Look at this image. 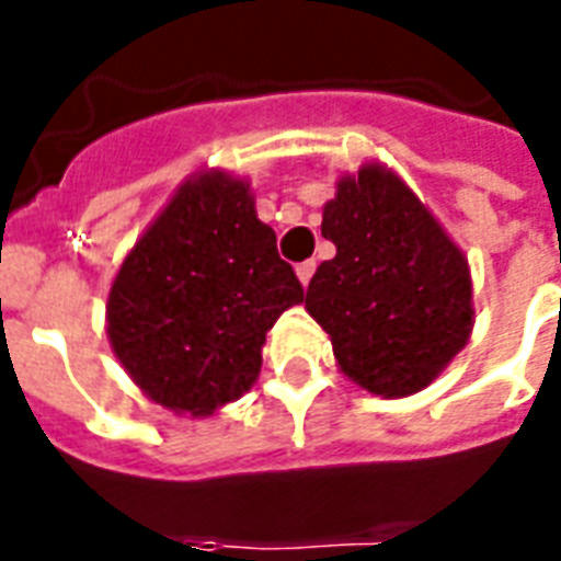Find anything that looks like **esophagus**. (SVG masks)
<instances>
[{"label": "esophagus", "instance_id": "34e87169", "mask_svg": "<svg viewBox=\"0 0 561 561\" xmlns=\"http://www.w3.org/2000/svg\"><path fill=\"white\" fill-rule=\"evenodd\" d=\"M314 271H317V264H314V262L297 264V279L302 282V285H306V288H308V282H311V276H314Z\"/></svg>", "mask_w": 561, "mask_h": 561}]
</instances>
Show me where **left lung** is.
Instances as JSON below:
<instances>
[{"mask_svg":"<svg viewBox=\"0 0 561 561\" xmlns=\"http://www.w3.org/2000/svg\"><path fill=\"white\" fill-rule=\"evenodd\" d=\"M320 229L337 253L317 267L306 311L341 373L383 399L425 390L474 329L469 259L381 162L341 174Z\"/></svg>","mask_w":561,"mask_h":561,"instance_id":"1","label":"left lung"}]
</instances>
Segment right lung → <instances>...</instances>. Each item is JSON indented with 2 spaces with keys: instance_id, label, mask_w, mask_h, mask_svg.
<instances>
[{
  "instance_id": "add662e5",
  "label": "right lung",
  "mask_w": 561,
  "mask_h": 561,
  "mask_svg": "<svg viewBox=\"0 0 561 561\" xmlns=\"http://www.w3.org/2000/svg\"><path fill=\"white\" fill-rule=\"evenodd\" d=\"M302 285L244 178L203 169L136 238L107 297V337L162 408L211 416L262 373V346Z\"/></svg>"
}]
</instances>
